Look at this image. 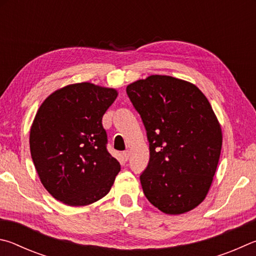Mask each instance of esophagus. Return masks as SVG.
<instances>
[{
	"mask_svg": "<svg viewBox=\"0 0 256 256\" xmlns=\"http://www.w3.org/2000/svg\"><path fill=\"white\" fill-rule=\"evenodd\" d=\"M122 158H124V160H129V152H128V150L122 152Z\"/></svg>",
	"mask_w": 256,
	"mask_h": 256,
	"instance_id": "1",
	"label": "esophagus"
}]
</instances>
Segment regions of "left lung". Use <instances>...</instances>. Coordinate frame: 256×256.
Masks as SVG:
<instances>
[{
  "label": "left lung",
  "instance_id": "obj_1",
  "mask_svg": "<svg viewBox=\"0 0 256 256\" xmlns=\"http://www.w3.org/2000/svg\"><path fill=\"white\" fill-rule=\"evenodd\" d=\"M150 142L142 191L160 212L180 214L202 202L220 158L222 128L196 85L152 75L126 88Z\"/></svg>",
  "mask_w": 256,
  "mask_h": 256
}]
</instances>
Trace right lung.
<instances>
[{
  "label": "right lung",
  "mask_w": 256,
  "mask_h": 256,
  "mask_svg": "<svg viewBox=\"0 0 256 256\" xmlns=\"http://www.w3.org/2000/svg\"><path fill=\"white\" fill-rule=\"evenodd\" d=\"M114 88L67 85L40 106L30 129V152L42 186L68 206H86L110 191L120 164L106 150L102 116Z\"/></svg>",
  "instance_id": "add662e5"
}]
</instances>
